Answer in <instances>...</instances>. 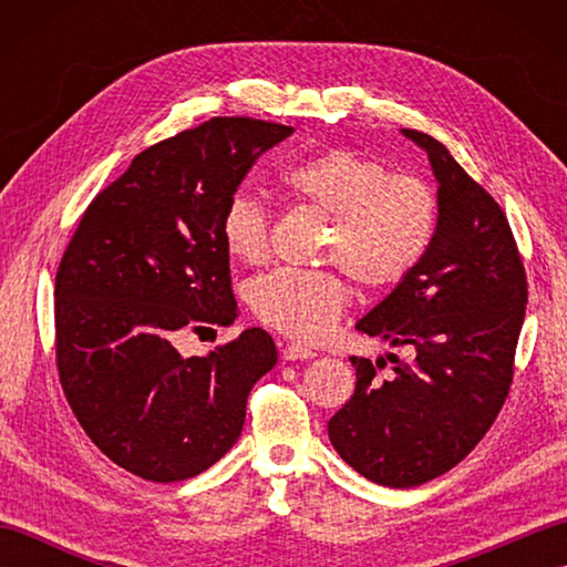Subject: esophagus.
Masks as SVG:
<instances>
[{"instance_id": "obj_1", "label": "esophagus", "mask_w": 567, "mask_h": 567, "mask_svg": "<svg viewBox=\"0 0 567 567\" xmlns=\"http://www.w3.org/2000/svg\"><path fill=\"white\" fill-rule=\"evenodd\" d=\"M317 353L311 351V348H305V346H299V343H287L285 348H282V358L285 360H309V358H315Z\"/></svg>"}]
</instances>
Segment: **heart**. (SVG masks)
I'll return each mask as SVG.
<instances>
[{
    "instance_id": "obj_1",
    "label": "heart",
    "mask_w": 567,
    "mask_h": 567,
    "mask_svg": "<svg viewBox=\"0 0 567 567\" xmlns=\"http://www.w3.org/2000/svg\"><path fill=\"white\" fill-rule=\"evenodd\" d=\"M285 187L331 216L323 260L365 287H390L412 272L436 234V202L412 175L351 148H327L287 167ZM224 246L246 265L262 262L270 246V216L265 204L238 192L221 216ZM256 317L297 341H321L339 323L348 287L329 270L277 268L248 287Z\"/></svg>"
}]
</instances>
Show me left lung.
Instances as JSON below:
<instances>
[{
    "mask_svg": "<svg viewBox=\"0 0 567 567\" xmlns=\"http://www.w3.org/2000/svg\"><path fill=\"white\" fill-rule=\"evenodd\" d=\"M402 134L429 155L439 183L436 234L355 329L406 348L412 360L390 355L394 375L380 382L375 365L353 355L355 392L331 416L329 439L363 477L409 489L449 473L497 419L528 292L499 204L441 141L414 128Z\"/></svg>",
    "mask_w": 567,
    "mask_h": 567,
    "instance_id": "1",
    "label": "left lung"
}]
</instances>
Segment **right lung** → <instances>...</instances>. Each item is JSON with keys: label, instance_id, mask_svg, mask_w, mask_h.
<instances>
[{"label": "right lung", "instance_id": "right-lung-1", "mask_svg": "<svg viewBox=\"0 0 567 567\" xmlns=\"http://www.w3.org/2000/svg\"><path fill=\"white\" fill-rule=\"evenodd\" d=\"M292 126L216 116L138 153L82 214L55 275V358L94 445L151 483H179L238 441L246 402L277 363L258 327L185 358V329L238 317L221 216L240 179Z\"/></svg>", "mask_w": 567, "mask_h": 567}]
</instances>
